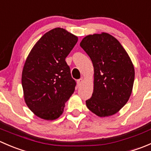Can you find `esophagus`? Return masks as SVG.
<instances>
[{
	"label": "esophagus",
	"mask_w": 151,
	"mask_h": 151,
	"mask_svg": "<svg viewBox=\"0 0 151 151\" xmlns=\"http://www.w3.org/2000/svg\"><path fill=\"white\" fill-rule=\"evenodd\" d=\"M83 83V78H81V79H80V80H77V85H81Z\"/></svg>",
	"instance_id": "obj_1"
}]
</instances>
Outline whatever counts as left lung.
<instances>
[{"instance_id":"1","label":"left lung","mask_w":151,"mask_h":151,"mask_svg":"<svg viewBox=\"0 0 151 151\" xmlns=\"http://www.w3.org/2000/svg\"><path fill=\"white\" fill-rule=\"evenodd\" d=\"M80 45L94 68L93 92L87 107L101 118L115 115L129 101L133 89L134 68L130 57L118 39L104 32L86 36Z\"/></svg>"}]
</instances>
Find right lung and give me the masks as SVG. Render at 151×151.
Instances as JSON below:
<instances>
[{"instance_id":"add662e5","label":"right lung","mask_w":151,"mask_h":151,"mask_svg":"<svg viewBox=\"0 0 151 151\" xmlns=\"http://www.w3.org/2000/svg\"><path fill=\"white\" fill-rule=\"evenodd\" d=\"M77 40L66 29L55 28L40 38L27 57L22 72L24 99L42 119L58 118L74 93L76 82L65 59Z\"/></svg>"}]
</instances>
